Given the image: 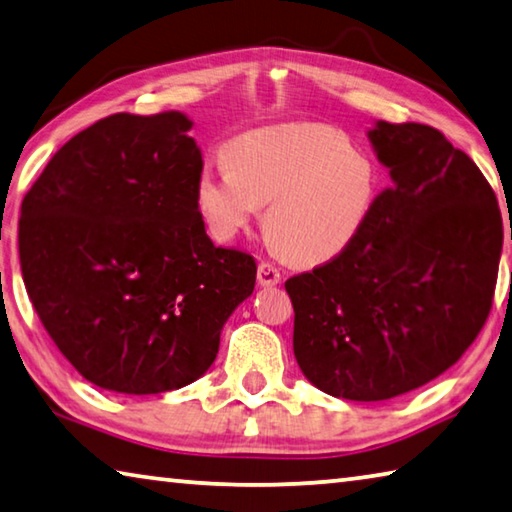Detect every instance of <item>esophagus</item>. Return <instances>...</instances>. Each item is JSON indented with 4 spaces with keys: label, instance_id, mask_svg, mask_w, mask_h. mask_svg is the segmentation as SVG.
I'll return each mask as SVG.
<instances>
[{
    "label": "esophagus",
    "instance_id": "esophagus-1",
    "mask_svg": "<svg viewBox=\"0 0 512 512\" xmlns=\"http://www.w3.org/2000/svg\"><path fill=\"white\" fill-rule=\"evenodd\" d=\"M258 283L263 285V288H272V285H279L281 283V272L279 267H274L272 263H261L258 265Z\"/></svg>",
    "mask_w": 512,
    "mask_h": 512
}]
</instances>
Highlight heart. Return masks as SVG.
Masks as SVG:
<instances>
[{
	"label": "heart",
	"mask_w": 512,
	"mask_h": 512,
	"mask_svg": "<svg viewBox=\"0 0 512 512\" xmlns=\"http://www.w3.org/2000/svg\"><path fill=\"white\" fill-rule=\"evenodd\" d=\"M224 164L197 179L211 236L238 238L267 206V231L297 263H324L351 247L380 195L375 159L321 123L238 134L224 146Z\"/></svg>",
	"instance_id": "obj_1"
}]
</instances>
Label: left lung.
I'll use <instances>...</instances> for the list:
<instances>
[{"mask_svg":"<svg viewBox=\"0 0 512 512\" xmlns=\"http://www.w3.org/2000/svg\"><path fill=\"white\" fill-rule=\"evenodd\" d=\"M391 188L333 261L285 281L294 357L328 396L375 402L434 380L477 339L504 227L477 164L423 123L366 132Z\"/></svg>","mask_w":512,"mask_h":512,"instance_id":"left-lung-1","label":"left lung"}]
</instances>
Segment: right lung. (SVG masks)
I'll list each match as a JSON object with an SVG mask.
<instances>
[{"mask_svg":"<svg viewBox=\"0 0 512 512\" xmlns=\"http://www.w3.org/2000/svg\"><path fill=\"white\" fill-rule=\"evenodd\" d=\"M191 128L175 110L107 116L51 157L22 202L33 308L71 366L107 391L150 396L202 378L254 292V258L206 236Z\"/></svg>","mask_w":512,"mask_h":512,"instance_id":"1","label":"right lung"}]
</instances>
